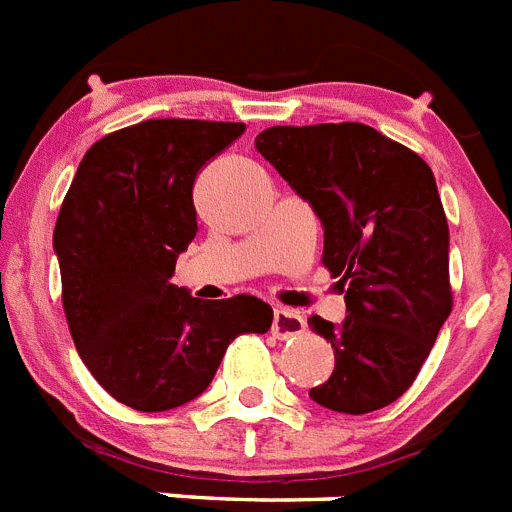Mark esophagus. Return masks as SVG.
Instances as JSON below:
<instances>
[{
    "label": "esophagus",
    "mask_w": 512,
    "mask_h": 512,
    "mask_svg": "<svg viewBox=\"0 0 512 512\" xmlns=\"http://www.w3.org/2000/svg\"><path fill=\"white\" fill-rule=\"evenodd\" d=\"M304 330H307V322L299 312L294 309H286V307H278L273 312V336L286 341V338H296L302 336Z\"/></svg>",
    "instance_id": "esophagus-1"
}]
</instances>
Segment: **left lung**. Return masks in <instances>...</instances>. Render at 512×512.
<instances>
[{"label":"left lung","instance_id":"obj_1","mask_svg":"<svg viewBox=\"0 0 512 512\" xmlns=\"http://www.w3.org/2000/svg\"><path fill=\"white\" fill-rule=\"evenodd\" d=\"M255 148L320 218L322 263L346 294L341 325L309 317L336 351L333 375L309 398L341 414L388 406L419 375L453 307L435 174L359 122L268 127Z\"/></svg>","mask_w":512,"mask_h":512}]
</instances>
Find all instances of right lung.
<instances>
[{
	"instance_id": "add662e5",
	"label": "right lung",
	"mask_w": 512,
	"mask_h": 512,
	"mask_svg": "<svg viewBox=\"0 0 512 512\" xmlns=\"http://www.w3.org/2000/svg\"><path fill=\"white\" fill-rule=\"evenodd\" d=\"M242 122L148 119L98 140L59 210L54 255L72 341L119 403L169 411L208 390L229 343L268 333L273 309L252 294L197 299L171 283L197 234V171Z\"/></svg>"
}]
</instances>
